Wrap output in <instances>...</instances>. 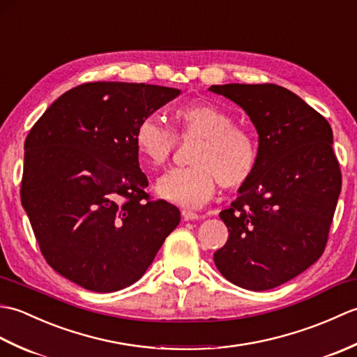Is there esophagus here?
Returning a JSON list of instances; mask_svg holds the SVG:
<instances>
[{
  "instance_id": "esophagus-1",
  "label": "esophagus",
  "mask_w": 357,
  "mask_h": 357,
  "mask_svg": "<svg viewBox=\"0 0 357 357\" xmlns=\"http://www.w3.org/2000/svg\"><path fill=\"white\" fill-rule=\"evenodd\" d=\"M183 218H184V221H199L202 216H199L198 213H193V211L183 210Z\"/></svg>"
}]
</instances>
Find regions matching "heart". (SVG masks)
Returning <instances> with one entry per match:
<instances>
[{
	"instance_id": "heart-1",
	"label": "heart",
	"mask_w": 357,
	"mask_h": 357,
	"mask_svg": "<svg viewBox=\"0 0 357 357\" xmlns=\"http://www.w3.org/2000/svg\"><path fill=\"white\" fill-rule=\"evenodd\" d=\"M176 136L195 141L190 162L158 179L159 198L184 208H199L213 198L221 183L239 187L252 178L259 161L256 136L248 128L233 124L230 113L207 102L181 105L173 112ZM176 136L156 116L142 118L135 128V147L147 169L165 165L176 147Z\"/></svg>"
}]
</instances>
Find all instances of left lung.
<instances>
[{"instance_id": "left-lung-1", "label": "left lung", "mask_w": 357, "mask_h": 357, "mask_svg": "<svg viewBox=\"0 0 357 357\" xmlns=\"http://www.w3.org/2000/svg\"><path fill=\"white\" fill-rule=\"evenodd\" d=\"M210 92L238 104L259 136V161L219 216L229 229L213 259L245 290L285 284L325 250L342 187L328 121L276 84H222Z\"/></svg>"}]
</instances>
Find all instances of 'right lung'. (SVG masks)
Wrapping results in <instances>:
<instances>
[{
  "instance_id": "add662e5",
  "label": "right lung",
  "mask_w": 357,
  "mask_h": 357,
  "mask_svg": "<svg viewBox=\"0 0 357 357\" xmlns=\"http://www.w3.org/2000/svg\"><path fill=\"white\" fill-rule=\"evenodd\" d=\"M179 89L87 82L61 95L24 142L21 202L50 267L90 291L136 282L181 221L150 201L135 128Z\"/></svg>"
}]
</instances>
